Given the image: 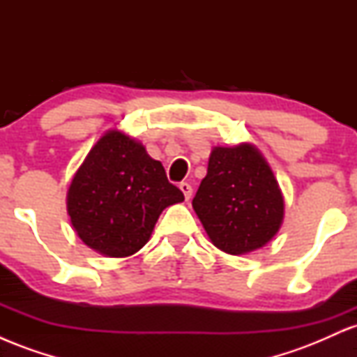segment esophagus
Wrapping results in <instances>:
<instances>
[{
    "mask_svg": "<svg viewBox=\"0 0 357 357\" xmlns=\"http://www.w3.org/2000/svg\"><path fill=\"white\" fill-rule=\"evenodd\" d=\"M179 190L183 191L184 198H186V199H190V198H191V195H192V188H191V184H190V183H181V184H179Z\"/></svg>",
    "mask_w": 357,
    "mask_h": 357,
    "instance_id": "obj_1",
    "label": "esophagus"
}]
</instances>
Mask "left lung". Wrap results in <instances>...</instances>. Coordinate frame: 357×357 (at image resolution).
I'll list each match as a JSON object with an SVG mask.
<instances>
[{
  "instance_id": "left-lung-1",
  "label": "left lung",
  "mask_w": 357,
  "mask_h": 357,
  "mask_svg": "<svg viewBox=\"0 0 357 357\" xmlns=\"http://www.w3.org/2000/svg\"><path fill=\"white\" fill-rule=\"evenodd\" d=\"M192 208L211 243L230 255L265 247L284 221V196L267 159L250 142L213 147Z\"/></svg>"
}]
</instances>
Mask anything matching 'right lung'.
<instances>
[{
  "mask_svg": "<svg viewBox=\"0 0 357 357\" xmlns=\"http://www.w3.org/2000/svg\"><path fill=\"white\" fill-rule=\"evenodd\" d=\"M184 202L165 167L146 147L110 129L89 151L67 192V211L79 238L93 252L124 258L149 241L162 210Z\"/></svg>",
  "mask_w": 357,
  "mask_h": 357,
  "instance_id": "add662e5",
  "label": "right lung"
}]
</instances>
